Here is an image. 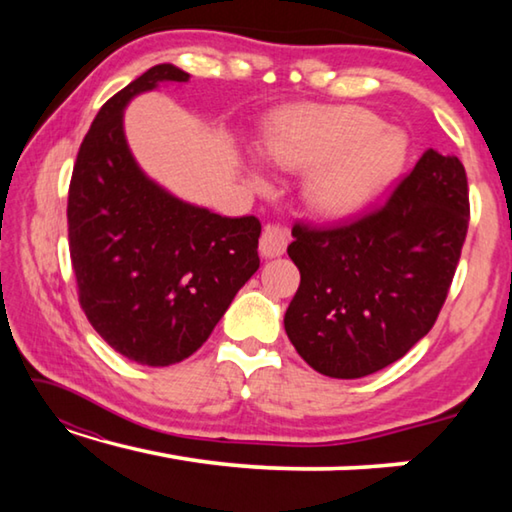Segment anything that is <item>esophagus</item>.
<instances>
[{
  "mask_svg": "<svg viewBox=\"0 0 512 512\" xmlns=\"http://www.w3.org/2000/svg\"><path fill=\"white\" fill-rule=\"evenodd\" d=\"M289 239V228L277 223H268L264 225L262 237H259V253L264 257H280L284 255V250H287Z\"/></svg>",
  "mask_w": 512,
  "mask_h": 512,
  "instance_id": "34e87169",
  "label": "esophagus"
}]
</instances>
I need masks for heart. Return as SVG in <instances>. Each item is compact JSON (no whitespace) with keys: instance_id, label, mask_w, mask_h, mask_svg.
I'll list each match as a JSON object with an SVG mask.
<instances>
[{"instance_id":"1","label":"heart","mask_w":512,"mask_h":512,"mask_svg":"<svg viewBox=\"0 0 512 512\" xmlns=\"http://www.w3.org/2000/svg\"><path fill=\"white\" fill-rule=\"evenodd\" d=\"M381 119L354 106H293L268 121V160L289 171H309L305 201L323 216L357 212L384 189L404 162V144ZM250 183L264 187L259 169Z\"/></svg>"}]
</instances>
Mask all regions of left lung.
<instances>
[{
  "label": "left lung",
  "mask_w": 512,
  "mask_h": 512,
  "mask_svg": "<svg viewBox=\"0 0 512 512\" xmlns=\"http://www.w3.org/2000/svg\"><path fill=\"white\" fill-rule=\"evenodd\" d=\"M470 223L465 167L424 151L379 210L334 228L293 225L300 287L284 314L320 375L359 379L402 359L436 323Z\"/></svg>",
  "instance_id": "left-lung-1"
}]
</instances>
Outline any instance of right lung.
Returning a JSON list of instances; mask_svg holds the SVG:
<instances>
[{"label":"right lung","instance_id":"right-lung-1","mask_svg":"<svg viewBox=\"0 0 512 512\" xmlns=\"http://www.w3.org/2000/svg\"><path fill=\"white\" fill-rule=\"evenodd\" d=\"M189 74L155 65L103 103L79 149L67 196L69 257L79 302L112 350L142 366H171L212 334L259 268L257 216L189 205L137 167L124 108Z\"/></svg>","mask_w":512,"mask_h":512}]
</instances>
